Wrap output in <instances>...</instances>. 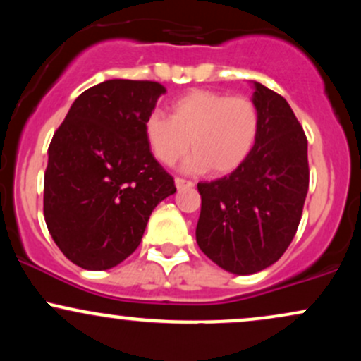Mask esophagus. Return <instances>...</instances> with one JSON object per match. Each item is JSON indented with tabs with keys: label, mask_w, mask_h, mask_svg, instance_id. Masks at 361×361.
I'll return each instance as SVG.
<instances>
[{
	"label": "esophagus",
	"mask_w": 361,
	"mask_h": 361,
	"mask_svg": "<svg viewBox=\"0 0 361 361\" xmlns=\"http://www.w3.org/2000/svg\"><path fill=\"white\" fill-rule=\"evenodd\" d=\"M175 185L178 190H181V188H192L195 183L190 180H185V178H175Z\"/></svg>",
	"instance_id": "34e87169"
}]
</instances>
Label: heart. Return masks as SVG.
<instances>
[{"label":"heart","instance_id":"heart-1","mask_svg":"<svg viewBox=\"0 0 361 361\" xmlns=\"http://www.w3.org/2000/svg\"><path fill=\"white\" fill-rule=\"evenodd\" d=\"M259 134V110L247 97L212 90H193L169 105V118L152 111L144 122V135L159 163L173 166L190 146L188 171L212 169L227 175L251 154Z\"/></svg>","mask_w":361,"mask_h":361}]
</instances>
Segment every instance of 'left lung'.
Returning a JSON list of instances; mask_svg holds the SVG:
<instances>
[{
	"mask_svg": "<svg viewBox=\"0 0 361 361\" xmlns=\"http://www.w3.org/2000/svg\"><path fill=\"white\" fill-rule=\"evenodd\" d=\"M259 134L229 176L198 183V247L224 270L251 275L281 258L309 190L307 137L283 97L255 82Z\"/></svg>",
	"mask_w": 361,
	"mask_h": 361,
	"instance_id": "left-lung-1",
	"label": "left lung"
}]
</instances>
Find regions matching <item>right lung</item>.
Masks as SVG:
<instances>
[{"instance_id": "1", "label": "right lung", "mask_w": 361, "mask_h": 361, "mask_svg": "<svg viewBox=\"0 0 361 361\" xmlns=\"http://www.w3.org/2000/svg\"><path fill=\"white\" fill-rule=\"evenodd\" d=\"M164 91L156 81H103L82 91L54 132L45 224L62 255L85 270H109L128 258L154 207L176 192L144 135Z\"/></svg>"}]
</instances>
